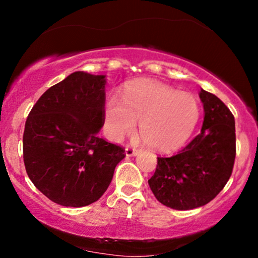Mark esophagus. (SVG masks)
<instances>
[{"instance_id": "obj_1", "label": "esophagus", "mask_w": 258, "mask_h": 258, "mask_svg": "<svg viewBox=\"0 0 258 258\" xmlns=\"http://www.w3.org/2000/svg\"><path fill=\"white\" fill-rule=\"evenodd\" d=\"M125 153H126V156H135L138 154V150L135 149V148L131 146H127L125 149Z\"/></svg>"}]
</instances>
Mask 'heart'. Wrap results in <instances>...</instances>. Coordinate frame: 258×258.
Wrapping results in <instances>:
<instances>
[{
    "label": "heart",
    "instance_id": "obj_1",
    "mask_svg": "<svg viewBox=\"0 0 258 258\" xmlns=\"http://www.w3.org/2000/svg\"><path fill=\"white\" fill-rule=\"evenodd\" d=\"M111 97L104 109L105 130L109 137L120 139L135 131L153 149L170 153L178 149L193 133L200 116L197 98L159 82L139 81L130 86L123 98Z\"/></svg>",
    "mask_w": 258,
    "mask_h": 258
}]
</instances>
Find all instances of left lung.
Instances as JSON below:
<instances>
[{
  "instance_id": "1",
  "label": "left lung",
  "mask_w": 258,
  "mask_h": 258,
  "mask_svg": "<svg viewBox=\"0 0 258 258\" xmlns=\"http://www.w3.org/2000/svg\"><path fill=\"white\" fill-rule=\"evenodd\" d=\"M204 105L201 132L176 155L158 158L148 180L162 205L193 210L217 197L232 174L235 160V121L215 94L200 91Z\"/></svg>"
}]
</instances>
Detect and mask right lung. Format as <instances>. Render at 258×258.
Segmentation results:
<instances>
[{
	"mask_svg": "<svg viewBox=\"0 0 258 258\" xmlns=\"http://www.w3.org/2000/svg\"><path fill=\"white\" fill-rule=\"evenodd\" d=\"M104 75L75 72L32 106L23 135L26 173L61 206L94 203L110 184L125 149L98 137L104 125Z\"/></svg>",
	"mask_w": 258,
	"mask_h": 258,
	"instance_id": "1",
	"label": "right lung"
}]
</instances>
